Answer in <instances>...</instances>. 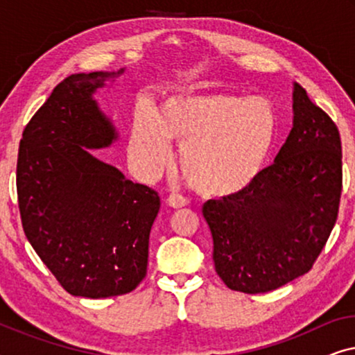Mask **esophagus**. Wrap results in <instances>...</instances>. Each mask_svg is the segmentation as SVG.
<instances>
[{"label":"esophagus","mask_w":355,"mask_h":355,"mask_svg":"<svg viewBox=\"0 0 355 355\" xmlns=\"http://www.w3.org/2000/svg\"><path fill=\"white\" fill-rule=\"evenodd\" d=\"M166 203L173 208H182L187 205V198L182 197L181 193H171V196L166 198Z\"/></svg>","instance_id":"obj_1"}]
</instances>
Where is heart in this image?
<instances>
[{"instance_id":"1","label":"heart","mask_w":355,"mask_h":355,"mask_svg":"<svg viewBox=\"0 0 355 355\" xmlns=\"http://www.w3.org/2000/svg\"><path fill=\"white\" fill-rule=\"evenodd\" d=\"M276 111L260 96L182 94L153 113L140 105L130 123L128 157L140 176L157 178L181 144L179 166L203 196H231L259 176L275 144Z\"/></svg>"}]
</instances>
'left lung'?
I'll list each match as a JSON object with an SVG mask.
<instances>
[{"label":"left lung","mask_w":355,"mask_h":355,"mask_svg":"<svg viewBox=\"0 0 355 355\" xmlns=\"http://www.w3.org/2000/svg\"><path fill=\"white\" fill-rule=\"evenodd\" d=\"M293 101V129L275 163L250 186L202 208L216 273L239 293H268L309 273L338 218L339 130L299 84Z\"/></svg>","instance_id":"obj_1"}]
</instances>
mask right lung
Returning a JSON list of instances; mask_svg holds the SVG:
<instances>
[{"label":"right lung","mask_w":355,"mask_h":355,"mask_svg":"<svg viewBox=\"0 0 355 355\" xmlns=\"http://www.w3.org/2000/svg\"><path fill=\"white\" fill-rule=\"evenodd\" d=\"M123 72L66 77L28 121L19 144L24 232L58 283L79 297L128 294L147 275L158 192L89 152L118 139L94 94Z\"/></svg>","instance_id":"1"}]
</instances>
